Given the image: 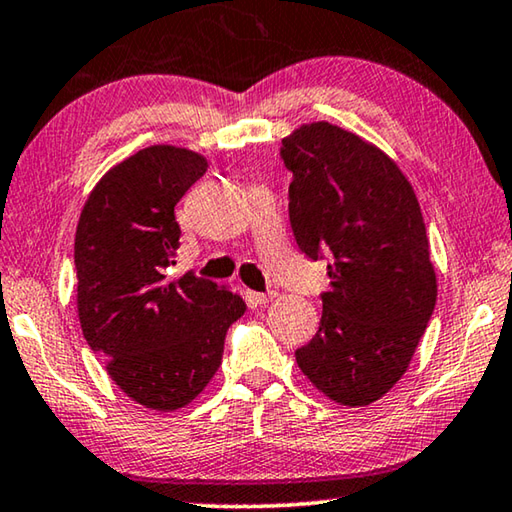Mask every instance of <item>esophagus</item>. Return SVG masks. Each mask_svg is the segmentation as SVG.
<instances>
[{"mask_svg":"<svg viewBox=\"0 0 512 512\" xmlns=\"http://www.w3.org/2000/svg\"><path fill=\"white\" fill-rule=\"evenodd\" d=\"M273 296L271 294H259V291H248V300L253 305H266Z\"/></svg>","mask_w":512,"mask_h":512,"instance_id":"esophagus-1","label":"esophagus"}]
</instances>
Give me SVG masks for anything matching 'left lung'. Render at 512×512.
<instances>
[{"label":"left lung","instance_id":"1","mask_svg":"<svg viewBox=\"0 0 512 512\" xmlns=\"http://www.w3.org/2000/svg\"><path fill=\"white\" fill-rule=\"evenodd\" d=\"M280 157L300 253L330 259L321 326L296 362L330 401L362 408L408 371L435 310L419 200L394 159L326 120L294 129Z\"/></svg>","mask_w":512,"mask_h":512}]
</instances>
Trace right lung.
Here are the masks:
<instances>
[{
	"mask_svg": "<svg viewBox=\"0 0 512 512\" xmlns=\"http://www.w3.org/2000/svg\"><path fill=\"white\" fill-rule=\"evenodd\" d=\"M207 170L202 154L150 145L104 173L75 234L77 314L88 346L129 399L157 412L189 405L221 367L246 303L191 271L173 278L175 205Z\"/></svg>",
	"mask_w": 512,
	"mask_h": 512,
	"instance_id": "obj_1",
	"label": "right lung"
}]
</instances>
